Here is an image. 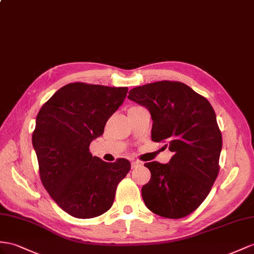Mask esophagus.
I'll return each instance as SVG.
<instances>
[{
	"label": "esophagus",
	"mask_w": 254,
	"mask_h": 254,
	"mask_svg": "<svg viewBox=\"0 0 254 254\" xmlns=\"http://www.w3.org/2000/svg\"><path fill=\"white\" fill-rule=\"evenodd\" d=\"M140 165H142V162H140V161H132V168H136V167H138V166H140Z\"/></svg>",
	"instance_id": "1"
}]
</instances>
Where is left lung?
<instances>
[{"label":"left lung","mask_w":254,"mask_h":254,"mask_svg":"<svg viewBox=\"0 0 254 254\" xmlns=\"http://www.w3.org/2000/svg\"><path fill=\"white\" fill-rule=\"evenodd\" d=\"M127 99L149 110L152 140L165 141L174 153L167 164H145L151 178L141 188L142 199L161 217L184 218L203 203L218 176L222 136L214 110L204 96L178 81L136 87Z\"/></svg>","instance_id":"left-lung-1"}]
</instances>
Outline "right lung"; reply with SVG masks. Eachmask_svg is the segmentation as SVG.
Masks as SVG:
<instances>
[{
  "instance_id": "obj_1",
  "label": "right lung",
  "mask_w": 254,
  "mask_h": 254,
  "mask_svg": "<svg viewBox=\"0 0 254 254\" xmlns=\"http://www.w3.org/2000/svg\"><path fill=\"white\" fill-rule=\"evenodd\" d=\"M127 90L68 83L38 112L32 144L41 180L56 203L75 218L106 212L113 206L117 186L131 170L126 159L107 163L89 150L91 141L103 135L109 117L122 105Z\"/></svg>"
}]
</instances>
